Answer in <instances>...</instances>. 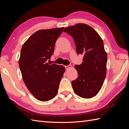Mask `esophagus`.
<instances>
[{"mask_svg": "<svg viewBox=\"0 0 129 129\" xmlns=\"http://www.w3.org/2000/svg\"><path fill=\"white\" fill-rule=\"evenodd\" d=\"M72 67L71 65H68V66H65V68L66 70H68L69 68H71Z\"/></svg>", "mask_w": 129, "mask_h": 129, "instance_id": "34e87169", "label": "esophagus"}]
</instances>
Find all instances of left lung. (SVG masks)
<instances>
[{"label": "left lung", "mask_w": 129, "mask_h": 129, "mask_svg": "<svg viewBox=\"0 0 129 129\" xmlns=\"http://www.w3.org/2000/svg\"><path fill=\"white\" fill-rule=\"evenodd\" d=\"M63 32L74 39L77 53L84 55L82 63L75 66L79 76L72 82L74 91L82 98L90 99L98 93L106 76L107 54L103 40L84 24L67 27Z\"/></svg>", "instance_id": "obj_1"}]
</instances>
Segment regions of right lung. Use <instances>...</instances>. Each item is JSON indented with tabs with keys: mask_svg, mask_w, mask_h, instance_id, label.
<instances>
[{
	"mask_svg": "<svg viewBox=\"0 0 129 129\" xmlns=\"http://www.w3.org/2000/svg\"><path fill=\"white\" fill-rule=\"evenodd\" d=\"M63 28L38 30L22 47L19 63L22 79L30 92L40 101H49L56 96L65 72L63 66L47 63Z\"/></svg>",
	"mask_w": 129,
	"mask_h": 129,
	"instance_id": "add662e5",
	"label": "right lung"
}]
</instances>
